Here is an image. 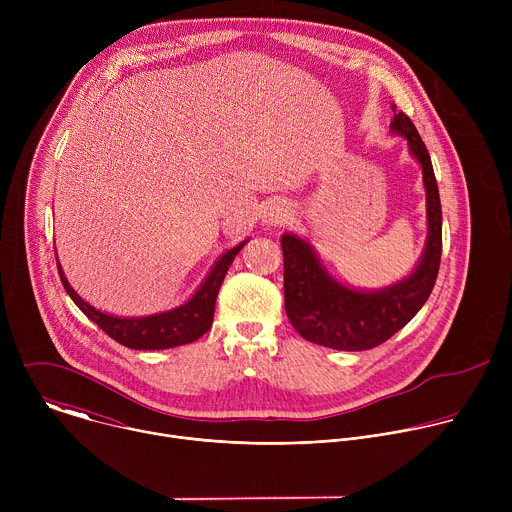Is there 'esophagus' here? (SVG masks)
<instances>
[{
  "label": "esophagus",
  "mask_w": 512,
  "mask_h": 512,
  "mask_svg": "<svg viewBox=\"0 0 512 512\" xmlns=\"http://www.w3.org/2000/svg\"><path fill=\"white\" fill-rule=\"evenodd\" d=\"M289 214H291V208H289L287 202H283V200H273V202H269V204L265 206V210H263V223H265L267 227H277V225H281V223L287 221Z\"/></svg>",
  "instance_id": "1"
}]
</instances>
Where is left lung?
<instances>
[{
	"mask_svg": "<svg viewBox=\"0 0 512 512\" xmlns=\"http://www.w3.org/2000/svg\"><path fill=\"white\" fill-rule=\"evenodd\" d=\"M391 131L407 139L411 156L421 164L427 194V243L409 277L377 291L350 289L338 283L296 235L281 237L285 314L306 340L336 350H369L399 332L427 302L442 261V202L431 158L413 121L393 105Z\"/></svg>",
	"mask_w": 512,
	"mask_h": 512,
	"instance_id": "left-lung-1",
	"label": "left lung"
}]
</instances>
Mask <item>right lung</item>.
<instances>
[{
    "instance_id": "1",
    "label": "right lung",
    "mask_w": 512,
    "mask_h": 512,
    "mask_svg": "<svg viewBox=\"0 0 512 512\" xmlns=\"http://www.w3.org/2000/svg\"><path fill=\"white\" fill-rule=\"evenodd\" d=\"M247 241L239 243L231 251H227L221 259H218L206 279L200 283L196 294L182 304L180 308H174L170 312L154 314V316H141V318H119V316H109L87 304L75 289L70 287V283L64 277V271L56 259L58 265V275L60 281L66 289V294L72 298L79 306V310L93 320L107 336L117 340L119 344L133 348V350H164V348H174L182 344H190L198 340L202 334H206L212 326V316H214V304L218 289H221V283L235 261L237 253L245 247Z\"/></svg>"
}]
</instances>
